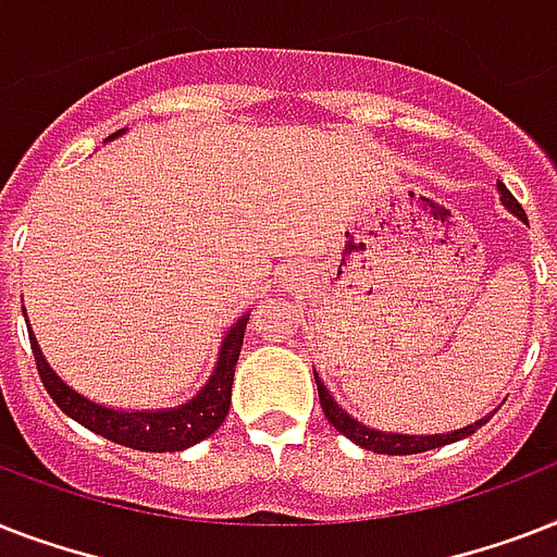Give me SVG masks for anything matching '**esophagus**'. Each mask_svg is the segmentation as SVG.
Masks as SVG:
<instances>
[{"label":"esophagus","instance_id":"esophagus-1","mask_svg":"<svg viewBox=\"0 0 557 557\" xmlns=\"http://www.w3.org/2000/svg\"><path fill=\"white\" fill-rule=\"evenodd\" d=\"M297 277H300V274H297V271H288V274H286V286H292V283H295Z\"/></svg>","mask_w":557,"mask_h":557}]
</instances>
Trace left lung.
<instances>
[{
  "instance_id": "8db88e82",
  "label": "left lung",
  "mask_w": 557,
  "mask_h": 557,
  "mask_svg": "<svg viewBox=\"0 0 557 557\" xmlns=\"http://www.w3.org/2000/svg\"><path fill=\"white\" fill-rule=\"evenodd\" d=\"M497 190H500L503 205H506V208H509L515 216H520L523 222H527V213H523V208L518 205V199H515V196L506 190V185H503V182H497ZM314 381H318V396H321L323 416L330 419L332 428L344 433V436L356 442V445H361V448L372 450V454H389V457L422 454V450H433V448H442V445H450V442L466 440V436H471L476 428H483V424L488 422V416H485V419H480V422H474V424H468V428H459V431H450V433H433V436L384 433V431H375V428H370V424L358 422V419H352V416H349L347 410H344V407H341L338 401L330 396V389L323 387V381L318 379V372H314Z\"/></svg>"
}]
</instances>
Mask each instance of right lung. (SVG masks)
Masks as SVG:
<instances>
[{"label": "right lung", "mask_w": 557, "mask_h": 557, "mask_svg": "<svg viewBox=\"0 0 557 557\" xmlns=\"http://www.w3.org/2000/svg\"><path fill=\"white\" fill-rule=\"evenodd\" d=\"M124 129L109 135L107 141L117 138ZM25 312V309H22ZM245 326H248V314L227 330L222 347H219L216 367L208 384L190 398L185 405L168 407V410H112L107 405H98L91 398L81 396L72 389L51 367H48L42 349L28 326L30 349H34V361H37L39 379L48 396L54 398V405L65 416H72L74 422L89 428L103 440H112L117 445L133 450H150V454H164V450H185L196 442L208 440L210 433L216 431L219 424L225 422L227 407H231V384H234V370L239 361V349H243Z\"/></svg>", "instance_id": "1"}]
</instances>
